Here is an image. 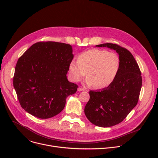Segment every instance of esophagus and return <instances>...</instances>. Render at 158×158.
<instances>
[{
  "label": "esophagus",
  "instance_id": "obj_1",
  "mask_svg": "<svg viewBox=\"0 0 158 158\" xmlns=\"http://www.w3.org/2000/svg\"><path fill=\"white\" fill-rule=\"evenodd\" d=\"M84 88H82V87H78V89H77V91H84Z\"/></svg>",
  "mask_w": 158,
  "mask_h": 158
}]
</instances>
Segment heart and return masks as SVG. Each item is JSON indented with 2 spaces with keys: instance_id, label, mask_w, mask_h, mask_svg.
<instances>
[{
  "instance_id": "b5f03b06",
  "label": "heart",
  "mask_w": 158,
  "mask_h": 158,
  "mask_svg": "<svg viewBox=\"0 0 158 158\" xmlns=\"http://www.w3.org/2000/svg\"><path fill=\"white\" fill-rule=\"evenodd\" d=\"M121 59L115 52L102 49H91L79 55L77 61H72L69 75L74 82L84 79L85 84L98 89H104L114 81L120 70Z\"/></svg>"
}]
</instances>
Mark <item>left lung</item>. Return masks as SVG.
Returning a JSON list of instances; mask_svg holds the SVG:
<instances>
[{"mask_svg": "<svg viewBox=\"0 0 158 158\" xmlns=\"http://www.w3.org/2000/svg\"><path fill=\"white\" fill-rule=\"evenodd\" d=\"M96 46L116 51L121 59L120 70L114 81L99 91H90V99L84 108L90 122L108 127L122 122L136 106L142 86L141 73L136 60L126 49L111 43Z\"/></svg>", "mask_w": 158, "mask_h": 158, "instance_id": "8db88e82", "label": "left lung"}]
</instances>
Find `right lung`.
<instances>
[{
  "label": "right lung",
  "instance_id": "obj_1",
  "mask_svg": "<svg viewBox=\"0 0 158 158\" xmlns=\"http://www.w3.org/2000/svg\"><path fill=\"white\" fill-rule=\"evenodd\" d=\"M73 58L70 44L48 41L31 46L18 59L13 79L21 107L40 119L60 113L78 87L66 76Z\"/></svg>",
  "mask_w": 158,
  "mask_h": 158
}]
</instances>
